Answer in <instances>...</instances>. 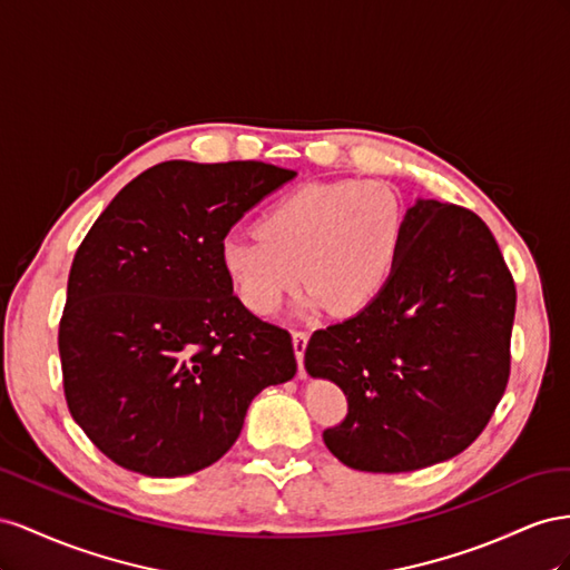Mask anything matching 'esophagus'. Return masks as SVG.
Returning a JSON list of instances; mask_svg holds the SVG:
<instances>
[{
	"instance_id": "1",
	"label": "esophagus",
	"mask_w": 570,
	"mask_h": 570,
	"mask_svg": "<svg viewBox=\"0 0 570 570\" xmlns=\"http://www.w3.org/2000/svg\"><path fill=\"white\" fill-rule=\"evenodd\" d=\"M294 351H296V361H298V375L305 377V367H303V355H305V346H307V338L311 334L303 332V330H294Z\"/></svg>"
}]
</instances>
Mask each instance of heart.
Returning a JSON list of instances; mask_svg holds the SVG:
<instances>
[{
    "instance_id": "1",
    "label": "heart",
    "mask_w": 570,
    "mask_h": 570,
    "mask_svg": "<svg viewBox=\"0 0 570 570\" xmlns=\"http://www.w3.org/2000/svg\"><path fill=\"white\" fill-rule=\"evenodd\" d=\"M405 236L401 195L384 181L305 184L272 203L257 229L226 234L219 263L238 298L272 315L301 282L303 311L353 315L375 303L399 267Z\"/></svg>"
}]
</instances>
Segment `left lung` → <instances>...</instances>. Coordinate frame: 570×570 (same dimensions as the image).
<instances>
[{
    "instance_id": "left-lung-1",
    "label": "left lung",
    "mask_w": 570,
    "mask_h": 570,
    "mask_svg": "<svg viewBox=\"0 0 570 570\" xmlns=\"http://www.w3.org/2000/svg\"><path fill=\"white\" fill-rule=\"evenodd\" d=\"M513 315V276L487 224L417 198L382 296L307 341V375L332 380L348 401L324 444L365 473L459 456L507 392Z\"/></svg>"
}]
</instances>
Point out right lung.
I'll return each instance as SVG.
<instances>
[{
    "label": "right lung",
    "instance_id": "1",
    "mask_svg": "<svg viewBox=\"0 0 570 570\" xmlns=\"http://www.w3.org/2000/svg\"><path fill=\"white\" fill-rule=\"evenodd\" d=\"M296 171L171 159L124 186L76 250L59 355L73 420L148 478L219 461L250 401L296 375L291 334L234 296L232 226Z\"/></svg>",
    "mask_w": 570,
    "mask_h": 570
}]
</instances>
